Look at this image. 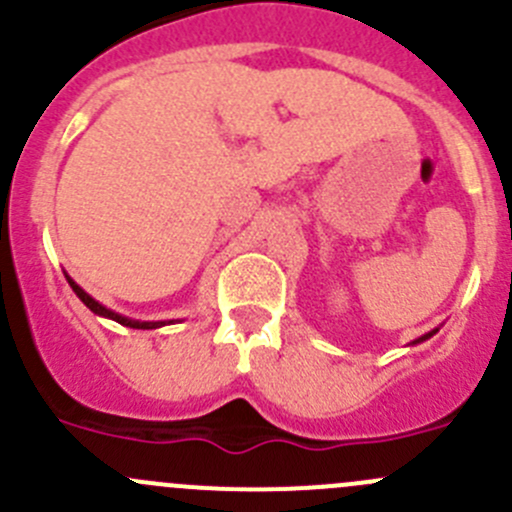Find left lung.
<instances>
[{"label":"left lung","mask_w":512,"mask_h":512,"mask_svg":"<svg viewBox=\"0 0 512 512\" xmlns=\"http://www.w3.org/2000/svg\"><path fill=\"white\" fill-rule=\"evenodd\" d=\"M436 332H438V329H433V332H428V334H423V337H418V339H416V342H414V344H418V342H426V339H428V337H433V334H436Z\"/></svg>","instance_id":"left-lung-1"}]
</instances>
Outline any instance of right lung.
I'll return each mask as SVG.
<instances>
[{
  "label": "right lung",
  "mask_w": 512,
  "mask_h": 512,
  "mask_svg": "<svg viewBox=\"0 0 512 512\" xmlns=\"http://www.w3.org/2000/svg\"><path fill=\"white\" fill-rule=\"evenodd\" d=\"M66 280H69V285H71V289H74V292H76V297H79L81 302H84L86 307L91 309V312L98 314V317L113 319V322L123 324V327H131V329H158V327H163V324H165V322H138V319L123 317V314H118V312H113V309H108V307H103V304H98L96 299L91 297V294H86L84 289H81L79 285H76L74 280H71V277H66Z\"/></svg>",
  "instance_id": "1"
}]
</instances>
